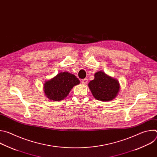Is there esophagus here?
<instances>
[{
  "label": "esophagus",
  "mask_w": 157,
  "mask_h": 157,
  "mask_svg": "<svg viewBox=\"0 0 157 157\" xmlns=\"http://www.w3.org/2000/svg\"><path fill=\"white\" fill-rule=\"evenodd\" d=\"M81 82H82V84H84V85H85V84H86L87 83V82H88V79H86V78L83 79H82Z\"/></svg>",
  "instance_id": "1"
}]
</instances>
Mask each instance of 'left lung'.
I'll return each instance as SVG.
<instances>
[{
  "label": "left lung",
  "mask_w": 157,
  "mask_h": 157,
  "mask_svg": "<svg viewBox=\"0 0 157 157\" xmlns=\"http://www.w3.org/2000/svg\"><path fill=\"white\" fill-rule=\"evenodd\" d=\"M93 96L101 101H110L115 98L119 91L117 80L98 71L94 75V79L88 84Z\"/></svg>",
  "instance_id": "1"
}]
</instances>
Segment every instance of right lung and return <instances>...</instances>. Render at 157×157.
Wrapping results in <instances>:
<instances>
[{
    "label": "right lung",
    "mask_w": 157,
    "mask_h": 157,
    "mask_svg": "<svg viewBox=\"0 0 157 157\" xmlns=\"http://www.w3.org/2000/svg\"><path fill=\"white\" fill-rule=\"evenodd\" d=\"M79 84V80L70 73H60L44 84V93L53 101L64 99L73 86Z\"/></svg>",
    "instance_id": "1"
}]
</instances>
